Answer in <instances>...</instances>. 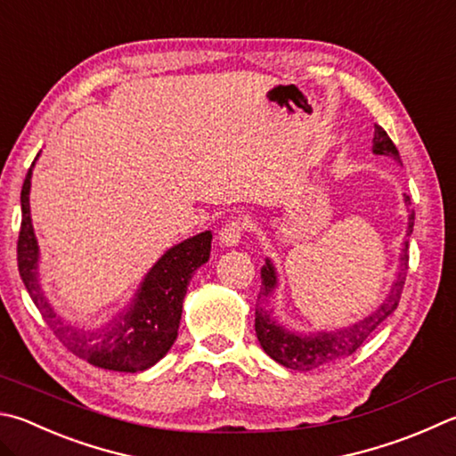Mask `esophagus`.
I'll use <instances>...</instances> for the list:
<instances>
[{
	"instance_id": "esophagus-1",
	"label": "esophagus",
	"mask_w": 456,
	"mask_h": 456,
	"mask_svg": "<svg viewBox=\"0 0 456 456\" xmlns=\"http://www.w3.org/2000/svg\"><path fill=\"white\" fill-rule=\"evenodd\" d=\"M245 227H247V223L243 219H231V221H227L225 225H223L221 231H219L221 245L235 247V245L241 243V239L245 235Z\"/></svg>"
}]
</instances>
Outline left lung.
Masks as SVG:
<instances>
[{"mask_svg":"<svg viewBox=\"0 0 456 456\" xmlns=\"http://www.w3.org/2000/svg\"><path fill=\"white\" fill-rule=\"evenodd\" d=\"M372 151L377 155H388L393 157V159L401 161L399 149L395 147L391 137L387 135V131L380 126H375ZM404 201L409 203V195L404 197ZM412 225H415V213L411 211L407 235L412 233ZM407 249H409V243H404V251L401 256V271L399 275H396L395 285L385 299V303L380 305L375 313H370L369 317L354 322L351 327L330 330V333L295 335V333H289V330L281 325H277V322L271 319L269 313H265L263 309L256 311L255 333H256V338H259L263 351L267 353L271 359L281 362L283 367L295 369V370H311L321 365H327V362H333L337 359L349 357V354L357 351L359 346L365 343L380 325H383V321L388 317V314L399 307L404 279H407V269H409ZM261 279H263L261 295L269 297V293L277 285L275 269H273V265L269 261L261 269Z\"/></svg>","mask_w":456,"mask_h":456,"instance_id":"obj_1","label":"left lung"}]
</instances>
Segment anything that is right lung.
<instances>
[{"label":"right lung","instance_id":"obj_1","mask_svg":"<svg viewBox=\"0 0 456 456\" xmlns=\"http://www.w3.org/2000/svg\"><path fill=\"white\" fill-rule=\"evenodd\" d=\"M31 169L21 187L18 269L31 301L65 349L94 367L137 372L155 365L171 349L183 311L187 285L197 267L209 261L211 231L195 235L165 253L147 273L134 305L103 329H79L65 322L37 283V241L29 217Z\"/></svg>","mask_w":456,"mask_h":456}]
</instances>
